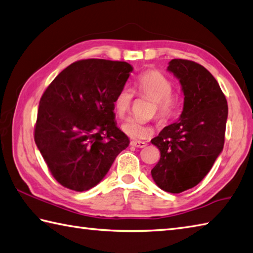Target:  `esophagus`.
<instances>
[{
	"mask_svg": "<svg viewBox=\"0 0 253 253\" xmlns=\"http://www.w3.org/2000/svg\"><path fill=\"white\" fill-rule=\"evenodd\" d=\"M131 145L132 146H135V147H145L146 146V143L145 142H142V141H131Z\"/></svg>",
	"mask_w": 253,
	"mask_h": 253,
	"instance_id": "1",
	"label": "esophagus"
}]
</instances>
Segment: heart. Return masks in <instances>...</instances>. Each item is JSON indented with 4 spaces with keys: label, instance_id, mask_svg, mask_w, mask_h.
Masks as SVG:
<instances>
[{
    "label": "heart",
    "instance_id": "b5f03b06",
    "mask_svg": "<svg viewBox=\"0 0 253 253\" xmlns=\"http://www.w3.org/2000/svg\"><path fill=\"white\" fill-rule=\"evenodd\" d=\"M136 92L141 96L154 100L155 111L161 122H166L174 117L178 108L177 94L171 92L173 84L169 78L157 70H149L142 74L136 82ZM133 92L125 87L117 93L113 100V109L119 118H126L130 111ZM122 131L132 139L143 140L152 134L153 128L135 119H130L123 123Z\"/></svg>",
    "mask_w": 253,
    "mask_h": 253
}]
</instances>
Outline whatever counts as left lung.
Segmentation results:
<instances>
[{
    "label": "left lung",
    "mask_w": 253,
    "mask_h": 253,
    "mask_svg": "<svg viewBox=\"0 0 253 253\" xmlns=\"http://www.w3.org/2000/svg\"><path fill=\"white\" fill-rule=\"evenodd\" d=\"M168 70L182 85L184 107L178 121L151 140L161 152L151 174L161 189L178 194L202 182L221 153L228 106L217 80L202 65L171 59Z\"/></svg>",
    "instance_id": "1"
}]
</instances>
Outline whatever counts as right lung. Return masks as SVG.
Segmentation results:
<instances>
[{
    "label": "right lung",
    "mask_w": 253,
    "mask_h": 253,
    "mask_svg": "<svg viewBox=\"0 0 253 253\" xmlns=\"http://www.w3.org/2000/svg\"><path fill=\"white\" fill-rule=\"evenodd\" d=\"M133 67L84 59L65 68L42 94L34 139L55 179L84 192L103 179L130 140L114 121L113 100Z\"/></svg>",
    "instance_id": "obj_1"
}]
</instances>
